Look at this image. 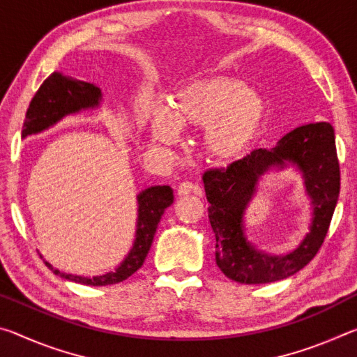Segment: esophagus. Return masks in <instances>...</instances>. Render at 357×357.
I'll return each instance as SVG.
<instances>
[{
    "instance_id": "obj_1",
    "label": "esophagus",
    "mask_w": 357,
    "mask_h": 357,
    "mask_svg": "<svg viewBox=\"0 0 357 357\" xmlns=\"http://www.w3.org/2000/svg\"><path fill=\"white\" fill-rule=\"evenodd\" d=\"M178 193H179V195H183V197L189 195V193H197V195H202V187L197 185V184H192V183H189V181H185V183L179 185Z\"/></svg>"
}]
</instances>
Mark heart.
Wrapping results in <instances>:
<instances>
[{
	"instance_id": "heart-1",
	"label": "heart",
	"mask_w": 357,
	"mask_h": 357,
	"mask_svg": "<svg viewBox=\"0 0 357 357\" xmlns=\"http://www.w3.org/2000/svg\"><path fill=\"white\" fill-rule=\"evenodd\" d=\"M264 104L244 84L213 78L185 86L172 108V119L181 126L206 129L204 148L215 160L229 162L252 146L264 119ZM153 137L162 144H173L178 132L164 113L153 118Z\"/></svg>"
}]
</instances>
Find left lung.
Segmentation results:
<instances>
[{
	"mask_svg": "<svg viewBox=\"0 0 357 357\" xmlns=\"http://www.w3.org/2000/svg\"><path fill=\"white\" fill-rule=\"evenodd\" d=\"M289 165L303 176L310 215L298 244L277 251L255 243L248 213L264 176ZM203 183L222 273L247 285L287 279L312 261L328 234L340 192L334 128L329 123L299 126L274 148L255 149L227 168H209Z\"/></svg>",
	"mask_w": 357,
	"mask_h": 357,
	"instance_id": "8db88e82",
	"label": "left lung"
}]
</instances>
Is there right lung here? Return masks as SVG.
<instances>
[{"instance_id": "1", "label": "right lung", "mask_w": 357, "mask_h": 357, "mask_svg": "<svg viewBox=\"0 0 357 357\" xmlns=\"http://www.w3.org/2000/svg\"><path fill=\"white\" fill-rule=\"evenodd\" d=\"M102 93L93 83L77 80L61 72H53L47 80L40 84L38 93L29 104V108L23 123L22 137L39 134L50 126L56 124L68 114L77 113L86 108H94L99 105ZM138 200V217L135 223V231L132 234L128 250L121 255L116 261L107 266L104 273L96 275H80V274H66L53 268L45 261L56 275L66 280L83 283V285L105 287L119 283L128 279L143 266L144 258L153 244L157 225L160 217L164 215L165 209L170 206L174 200L173 190L170 185H155L143 190L137 197Z\"/></svg>"}]
</instances>
